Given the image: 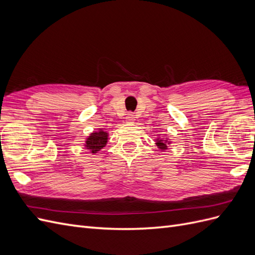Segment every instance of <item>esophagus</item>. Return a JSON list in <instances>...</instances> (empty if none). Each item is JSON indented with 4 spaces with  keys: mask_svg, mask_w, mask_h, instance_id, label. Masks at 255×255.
<instances>
[{
    "mask_svg": "<svg viewBox=\"0 0 255 255\" xmlns=\"http://www.w3.org/2000/svg\"><path fill=\"white\" fill-rule=\"evenodd\" d=\"M126 120H127V122H129V123L134 122V121H135V116L133 115V113H128V114L127 115Z\"/></svg>",
    "mask_w": 255,
    "mask_h": 255,
    "instance_id": "34e87169",
    "label": "esophagus"
}]
</instances>
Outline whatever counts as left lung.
Listing matches in <instances>:
<instances>
[{
  "label": "left lung",
  "mask_w": 255,
  "mask_h": 255,
  "mask_svg": "<svg viewBox=\"0 0 255 255\" xmlns=\"http://www.w3.org/2000/svg\"><path fill=\"white\" fill-rule=\"evenodd\" d=\"M168 143H169V142H168L167 138H166L165 140L159 139V138H157V139H156V145L158 146V148H159L160 150H166V149H168V146H167Z\"/></svg>",
  "instance_id": "8db88e82"
}]
</instances>
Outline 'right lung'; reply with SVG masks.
<instances>
[{
	"instance_id": "right-lung-1",
	"label": "right lung",
	"mask_w": 255,
	"mask_h": 255,
	"mask_svg": "<svg viewBox=\"0 0 255 255\" xmlns=\"http://www.w3.org/2000/svg\"><path fill=\"white\" fill-rule=\"evenodd\" d=\"M109 140V133L104 132L103 129H100L99 132H94L89 135V137L86 139V143L85 146L88 150H90L91 153H97L101 149H103L105 144Z\"/></svg>"
}]
</instances>
